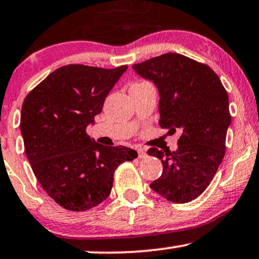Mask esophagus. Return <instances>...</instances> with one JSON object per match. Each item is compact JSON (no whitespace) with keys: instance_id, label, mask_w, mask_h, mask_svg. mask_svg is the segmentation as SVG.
<instances>
[{"instance_id":"34e87169","label":"esophagus","mask_w":259,"mask_h":259,"mask_svg":"<svg viewBox=\"0 0 259 259\" xmlns=\"http://www.w3.org/2000/svg\"><path fill=\"white\" fill-rule=\"evenodd\" d=\"M137 152H139V158L140 159H143V158H146V156H147V152L143 148H139V149H137Z\"/></svg>"}]
</instances>
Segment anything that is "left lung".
I'll use <instances>...</instances> for the list:
<instances>
[{
  "instance_id": "obj_1",
  "label": "left lung",
  "mask_w": 259,
  "mask_h": 259,
  "mask_svg": "<svg viewBox=\"0 0 259 259\" xmlns=\"http://www.w3.org/2000/svg\"><path fill=\"white\" fill-rule=\"evenodd\" d=\"M133 69L158 88L159 125L181 133L175 152L154 147L147 152L163 168L150 188L169 202L192 201L210 184L225 156L231 125L227 92L211 68L173 52Z\"/></svg>"
}]
</instances>
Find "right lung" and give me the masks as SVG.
Returning <instances> with one entry per match:
<instances>
[{
	"instance_id": "right-lung-1",
	"label": "right lung",
	"mask_w": 259,
	"mask_h": 259,
	"mask_svg": "<svg viewBox=\"0 0 259 259\" xmlns=\"http://www.w3.org/2000/svg\"><path fill=\"white\" fill-rule=\"evenodd\" d=\"M126 69L64 65L25 98L20 130L26 155L41 188L64 209L84 211L105 201L116 168L137 158L136 150L99 145L86 133Z\"/></svg>"
}]
</instances>
